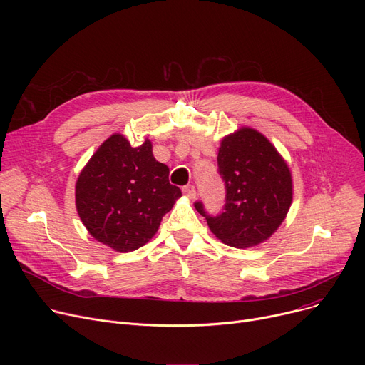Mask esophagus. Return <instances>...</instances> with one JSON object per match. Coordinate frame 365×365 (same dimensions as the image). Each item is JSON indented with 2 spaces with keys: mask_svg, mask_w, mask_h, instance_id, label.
<instances>
[{
  "mask_svg": "<svg viewBox=\"0 0 365 365\" xmlns=\"http://www.w3.org/2000/svg\"><path fill=\"white\" fill-rule=\"evenodd\" d=\"M183 194H185L186 197H189L190 200H195V198H197L195 186H194V185H186V186H183Z\"/></svg>",
  "mask_w": 365,
  "mask_h": 365,
  "instance_id": "esophagus-1",
  "label": "esophagus"
}]
</instances>
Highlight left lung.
Returning a JSON list of instances; mask_svg holds the SVG:
<instances>
[{"label": "left lung", "instance_id": "8db88e82", "mask_svg": "<svg viewBox=\"0 0 365 365\" xmlns=\"http://www.w3.org/2000/svg\"><path fill=\"white\" fill-rule=\"evenodd\" d=\"M217 165L226 189L223 212L208 215L197 201L198 213L227 245L247 248L263 242L279 227L292 205L289 165L275 146L250 127L222 139Z\"/></svg>", "mask_w": 365, "mask_h": 365}]
</instances>
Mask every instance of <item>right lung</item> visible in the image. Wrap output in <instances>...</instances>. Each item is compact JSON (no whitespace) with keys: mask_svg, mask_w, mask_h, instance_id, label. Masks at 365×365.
Masks as SVG:
<instances>
[{"mask_svg":"<svg viewBox=\"0 0 365 365\" xmlns=\"http://www.w3.org/2000/svg\"><path fill=\"white\" fill-rule=\"evenodd\" d=\"M180 195L168 182V167L153 158L150 140L133 148L123 134L99 146L75 185L76 212L87 231L120 253L155 235Z\"/></svg>","mask_w":365,"mask_h":365,"instance_id":"right-lung-1","label":"right lung"}]
</instances>
